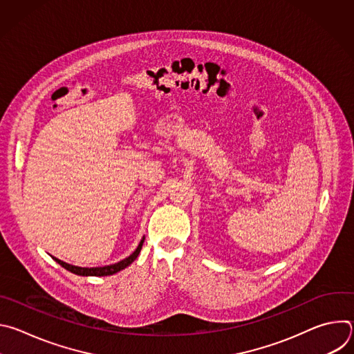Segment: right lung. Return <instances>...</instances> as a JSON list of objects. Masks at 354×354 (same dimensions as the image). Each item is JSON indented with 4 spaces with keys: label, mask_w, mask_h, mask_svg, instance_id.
<instances>
[{
    "label": "right lung",
    "mask_w": 354,
    "mask_h": 354,
    "mask_svg": "<svg viewBox=\"0 0 354 354\" xmlns=\"http://www.w3.org/2000/svg\"><path fill=\"white\" fill-rule=\"evenodd\" d=\"M142 242H144V236L141 238L137 249L133 252V254L130 257H127L126 259L118 262V263H113V265H108V266H99V268H80V266H74V265H70V263H66L55 257H52L60 266H63L64 269H67L68 272L74 273V274H78V276H111V274H115L123 269H126L127 266H130L136 259L137 257L140 255V250H141V246H142Z\"/></svg>",
    "instance_id": "right-lung-1"
}]
</instances>
